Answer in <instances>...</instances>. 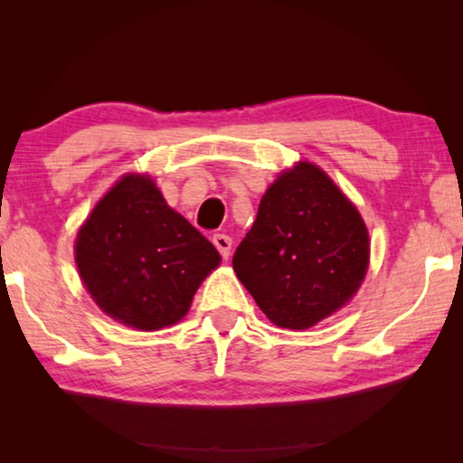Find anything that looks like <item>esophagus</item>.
Listing matches in <instances>:
<instances>
[{"label": "esophagus", "instance_id": "34e87169", "mask_svg": "<svg viewBox=\"0 0 463 463\" xmlns=\"http://www.w3.org/2000/svg\"><path fill=\"white\" fill-rule=\"evenodd\" d=\"M213 242H214V247L218 249V253L222 255V260H229L231 249H232V239L229 237V234L218 232V234H214V237H213Z\"/></svg>", "mask_w": 463, "mask_h": 463}]
</instances>
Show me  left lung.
Here are the masks:
<instances>
[{
    "instance_id": "left-lung-1",
    "label": "left lung",
    "mask_w": 463,
    "mask_h": 463,
    "mask_svg": "<svg viewBox=\"0 0 463 463\" xmlns=\"http://www.w3.org/2000/svg\"><path fill=\"white\" fill-rule=\"evenodd\" d=\"M370 237L357 208L312 163H298L261 198L232 268L265 317L308 328L362 286Z\"/></svg>"
}]
</instances>
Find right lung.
Here are the masks:
<instances>
[{
	"instance_id": "right-lung-1",
	"label": "right lung",
	"mask_w": 463,
	"mask_h": 463,
	"mask_svg": "<svg viewBox=\"0 0 463 463\" xmlns=\"http://www.w3.org/2000/svg\"><path fill=\"white\" fill-rule=\"evenodd\" d=\"M75 261L98 307L140 331L175 325L221 255L167 206L151 177L124 175L77 232Z\"/></svg>"
}]
</instances>
